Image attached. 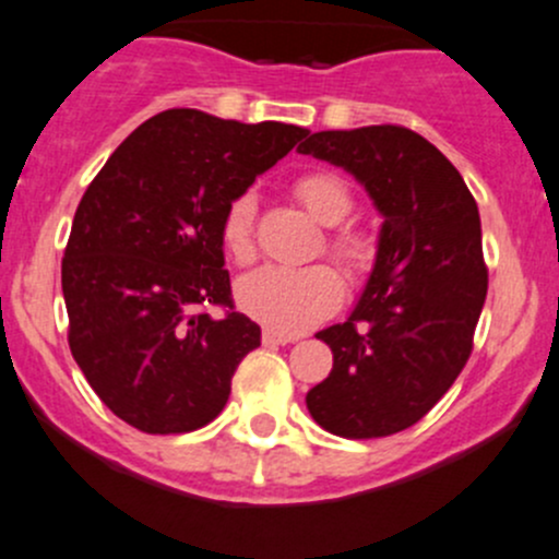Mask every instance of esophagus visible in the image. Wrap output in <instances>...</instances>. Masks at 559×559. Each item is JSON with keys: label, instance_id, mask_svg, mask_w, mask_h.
<instances>
[{"label": "esophagus", "instance_id": "34e87169", "mask_svg": "<svg viewBox=\"0 0 559 559\" xmlns=\"http://www.w3.org/2000/svg\"><path fill=\"white\" fill-rule=\"evenodd\" d=\"M295 334H286V332H275V329H264L262 332V343L264 345H286V343H295Z\"/></svg>", "mask_w": 559, "mask_h": 559}]
</instances>
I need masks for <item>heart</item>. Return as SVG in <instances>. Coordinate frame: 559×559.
<instances>
[{"label": "heart", "mask_w": 559, "mask_h": 559, "mask_svg": "<svg viewBox=\"0 0 559 559\" xmlns=\"http://www.w3.org/2000/svg\"><path fill=\"white\" fill-rule=\"evenodd\" d=\"M292 192L316 222L337 227L354 211L348 185L332 171H308L297 176ZM257 201L251 192H240L227 203L222 216V243L233 262L249 264L257 257L254 238ZM326 254L345 270H358L369 257V240L358 230H337L329 235ZM235 297L243 313L262 321L275 332H302L326 319L343 299V281L326 264L305 270L260 267L243 275L235 286Z\"/></svg>", "instance_id": "obj_1"}]
</instances>
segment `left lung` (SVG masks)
Returning a JSON list of instances; mask_svg holds the SVG:
<instances>
[{"label":"left lung","mask_w":559,"mask_h":559,"mask_svg":"<svg viewBox=\"0 0 559 559\" xmlns=\"http://www.w3.org/2000/svg\"><path fill=\"white\" fill-rule=\"evenodd\" d=\"M297 150L354 174L383 214L354 313L316 334L334 364L305 402L334 437H391L415 426L472 356L487 297L477 201L448 157L402 126L308 133Z\"/></svg>","instance_id":"1"}]
</instances>
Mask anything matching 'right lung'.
I'll use <instances>...</instances> for the list:
<instances>
[{
    "label": "right lung",
    "mask_w": 559,
    "mask_h": 559,
    "mask_svg": "<svg viewBox=\"0 0 559 559\" xmlns=\"http://www.w3.org/2000/svg\"><path fill=\"white\" fill-rule=\"evenodd\" d=\"M302 136L286 122L166 109L85 190L61 262L69 348L128 426L187 433L225 409L262 332L233 305L222 216Z\"/></svg>",
    "instance_id": "right-lung-1"
}]
</instances>
